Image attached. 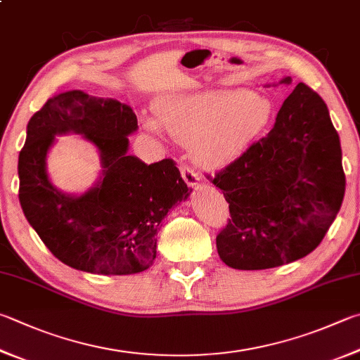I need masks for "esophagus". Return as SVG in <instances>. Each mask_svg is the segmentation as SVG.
<instances>
[{
    "label": "esophagus",
    "instance_id": "obj_1",
    "mask_svg": "<svg viewBox=\"0 0 360 360\" xmlns=\"http://www.w3.org/2000/svg\"><path fill=\"white\" fill-rule=\"evenodd\" d=\"M179 169H181L182 179H184V182L188 187H197L198 186L200 178H198V174L195 173L193 168H191L188 165H181Z\"/></svg>",
    "mask_w": 360,
    "mask_h": 360
}]
</instances>
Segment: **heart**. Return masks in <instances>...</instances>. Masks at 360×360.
<instances>
[{
    "label": "heart",
    "instance_id": "b5f03b06",
    "mask_svg": "<svg viewBox=\"0 0 360 360\" xmlns=\"http://www.w3.org/2000/svg\"><path fill=\"white\" fill-rule=\"evenodd\" d=\"M272 102L244 89H211L169 97L158 105L160 127L182 145H192L201 165L217 168L244 151L263 132ZM149 127L159 129L151 121Z\"/></svg>",
    "mask_w": 360,
    "mask_h": 360
}]
</instances>
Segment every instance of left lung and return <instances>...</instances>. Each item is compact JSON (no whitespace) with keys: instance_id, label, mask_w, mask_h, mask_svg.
I'll use <instances>...</instances> for the list:
<instances>
[{"instance_id":"8db88e82","label":"left lung","mask_w":360,"mask_h":360,"mask_svg":"<svg viewBox=\"0 0 360 360\" xmlns=\"http://www.w3.org/2000/svg\"><path fill=\"white\" fill-rule=\"evenodd\" d=\"M207 179L230 207L215 239L226 266L269 269L315 250L345 197L342 148L324 101L299 83L271 132Z\"/></svg>"}]
</instances>
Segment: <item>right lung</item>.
I'll return each instance as SVG.
<instances>
[{
  "instance_id": "1",
  "label": "right lung",
  "mask_w": 360,
  "mask_h": 360,
  "mask_svg": "<svg viewBox=\"0 0 360 360\" xmlns=\"http://www.w3.org/2000/svg\"><path fill=\"white\" fill-rule=\"evenodd\" d=\"M139 127L134 110L83 91L60 93L31 116L18 155V200L45 247L74 269L127 276L155 258L160 221L188 191L176 162H141L127 155V135ZM74 131L100 149L103 178L82 198L51 186L44 158L55 134Z\"/></svg>"
}]
</instances>
